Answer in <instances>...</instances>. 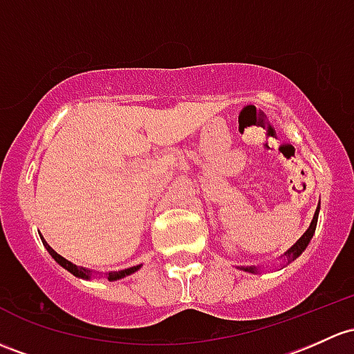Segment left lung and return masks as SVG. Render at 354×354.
Returning a JSON list of instances; mask_svg holds the SVG:
<instances>
[{
  "label": "left lung",
  "instance_id": "8db88e82",
  "mask_svg": "<svg viewBox=\"0 0 354 354\" xmlns=\"http://www.w3.org/2000/svg\"><path fill=\"white\" fill-rule=\"evenodd\" d=\"M317 218H319V207H317V210H315L314 218H312L310 227H308V229L305 230L304 236L300 237V239L297 241V243L293 244L292 248H290L288 251H286L285 254H283V256H286V261H288V263L295 261V259L299 258V256L305 251V248H307L308 243H310L312 236H314V232H315V227H317ZM241 270L249 271V273H256V271H258V268H256V266H241Z\"/></svg>",
  "mask_w": 354,
  "mask_h": 354
}]
</instances>
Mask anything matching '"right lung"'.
Listing matches in <instances>:
<instances>
[{
    "mask_svg": "<svg viewBox=\"0 0 354 354\" xmlns=\"http://www.w3.org/2000/svg\"><path fill=\"white\" fill-rule=\"evenodd\" d=\"M40 239H42L44 245H46V249H47V251H49V254L52 256V258H54L55 261H57L59 265H61L62 268H66V270H68L69 273H73L74 277H77V278H84V280H89V278H91V271L86 270V268H81V266H76V265H73V263L68 261V259H66V258H62L61 254H57V252H55L54 249H52L50 245L46 243V239H44L42 236H40ZM139 268H140V265H139V266H132V268H127V270H122V271H113V273H109V277H106V278H109L110 281L120 280V278H124V277H129V274L136 273V271L139 270Z\"/></svg>",
    "mask_w": 354,
    "mask_h": 354,
    "instance_id": "add662e5",
    "label": "right lung"
}]
</instances>
